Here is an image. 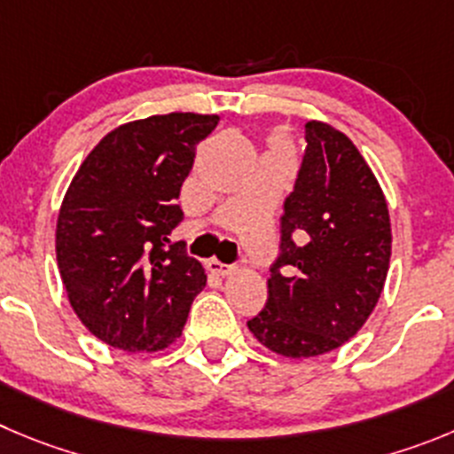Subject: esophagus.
Segmentation results:
<instances>
[{
  "mask_svg": "<svg viewBox=\"0 0 454 454\" xmlns=\"http://www.w3.org/2000/svg\"><path fill=\"white\" fill-rule=\"evenodd\" d=\"M206 269L210 270V273H215V275L232 273V266L231 264H223V262H219V260H207L206 262Z\"/></svg>",
  "mask_w": 454,
  "mask_h": 454,
  "instance_id": "esophagus-1",
  "label": "esophagus"
}]
</instances>
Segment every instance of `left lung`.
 I'll return each instance as SVG.
<instances>
[{"label":"left lung","instance_id":"8db88e82","mask_svg":"<svg viewBox=\"0 0 454 454\" xmlns=\"http://www.w3.org/2000/svg\"><path fill=\"white\" fill-rule=\"evenodd\" d=\"M302 163L279 217V255L253 336L289 358L338 349L383 291L392 231L383 190L354 143L327 122L304 125Z\"/></svg>","mask_w":454,"mask_h":454}]
</instances>
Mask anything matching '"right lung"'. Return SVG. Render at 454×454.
<instances>
[{"label":"right lung","mask_w":454,"mask_h":454,"mask_svg":"<svg viewBox=\"0 0 454 454\" xmlns=\"http://www.w3.org/2000/svg\"><path fill=\"white\" fill-rule=\"evenodd\" d=\"M219 116L165 114L109 131L62 201L55 255L84 327L125 351H159L181 336L206 270L168 235L197 145Z\"/></svg>","instance_id":"add662e5"}]
</instances>
